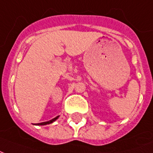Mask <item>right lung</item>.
Listing matches in <instances>:
<instances>
[{
  "label": "right lung",
  "instance_id": "obj_1",
  "mask_svg": "<svg viewBox=\"0 0 153 153\" xmlns=\"http://www.w3.org/2000/svg\"><path fill=\"white\" fill-rule=\"evenodd\" d=\"M58 117L59 116H56V118L52 119V120H49V121H47V122H42V123H38V124H37L38 125H48V124H51L52 122H54L56 120H57L58 119Z\"/></svg>",
  "mask_w": 153,
  "mask_h": 153
}]
</instances>
